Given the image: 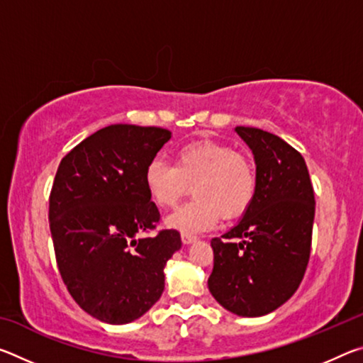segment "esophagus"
<instances>
[{"mask_svg": "<svg viewBox=\"0 0 363 363\" xmlns=\"http://www.w3.org/2000/svg\"><path fill=\"white\" fill-rule=\"evenodd\" d=\"M181 238H182V243H186V245L196 240V237L194 235V233H189V232H182L181 233Z\"/></svg>", "mask_w": 363, "mask_h": 363, "instance_id": "34e87169", "label": "esophagus"}]
</instances>
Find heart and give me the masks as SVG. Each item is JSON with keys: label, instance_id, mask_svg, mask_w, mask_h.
<instances>
[{"label": "heart", "instance_id": "obj_1", "mask_svg": "<svg viewBox=\"0 0 363 363\" xmlns=\"http://www.w3.org/2000/svg\"><path fill=\"white\" fill-rule=\"evenodd\" d=\"M192 186L195 199L168 218L184 232L206 230L223 219L247 210L256 192V169L251 158L214 140L182 145L174 164L153 158L145 168V187L153 203L173 208Z\"/></svg>", "mask_w": 363, "mask_h": 363}]
</instances>
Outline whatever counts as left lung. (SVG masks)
I'll return each mask as SVG.
<instances>
[{
  "mask_svg": "<svg viewBox=\"0 0 363 363\" xmlns=\"http://www.w3.org/2000/svg\"><path fill=\"white\" fill-rule=\"evenodd\" d=\"M256 160V192L243 219L211 240L208 288L242 317L266 315L293 296L311 256L315 199L301 153L275 134L237 126Z\"/></svg>",
  "mask_w": 363,
  "mask_h": 363,
  "instance_id": "obj_1",
  "label": "left lung"
}]
</instances>
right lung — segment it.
<instances>
[{
    "mask_svg": "<svg viewBox=\"0 0 363 363\" xmlns=\"http://www.w3.org/2000/svg\"><path fill=\"white\" fill-rule=\"evenodd\" d=\"M171 133L110 125L60 162L49 195L57 267L78 306L102 322L139 318L164 290L163 269L181 248L174 229L157 230L160 213L145 168Z\"/></svg>",
    "mask_w": 363,
    "mask_h": 363,
    "instance_id": "1",
    "label": "right lung"
}]
</instances>
